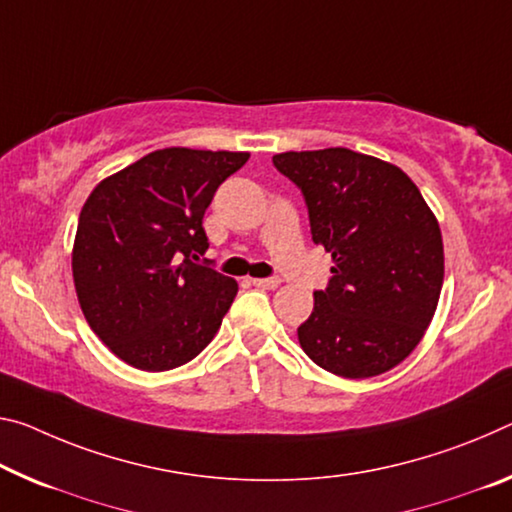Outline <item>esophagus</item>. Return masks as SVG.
Returning <instances> with one entry per match:
<instances>
[{"label":"esophagus","mask_w":512,"mask_h":512,"mask_svg":"<svg viewBox=\"0 0 512 512\" xmlns=\"http://www.w3.org/2000/svg\"><path fill=\"white\" fill-rule=\"evenodd\" d=\"M250 285L259 289H275L280 285V278H250Z\"/></svg>","instance_id":"esophagus-1"}]
</instances>
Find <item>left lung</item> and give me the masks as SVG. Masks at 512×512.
I'll list each match as a JSON object with an SVG mask.
<instances>
[{
	"instance_id": "obj_1",
	"label": "left lung",
	"mask_w": 512,
	"mask_h": 512,
	"mask_svg": "<svg viewBox=\"0 0 512 512\" xmlns=\"http://www.w3.org/2000/svg\"><path fill=\"white\" fill-rule=\"evenodd\" d=\"M273 166L303 193L332 278L314 291L298 342L342 378H371L415 351L444 280L437 218L401 168L348 148L282 152Z\"/></svg>"
}]
</instances>
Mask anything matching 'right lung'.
Masks as SVG:
<instances>
[{
	"mask_svg": "<svg viewBox=\"0 0 512 512\" xmlns=\"http://www.w3.org/2000/svg\"><path fill=\"white\" fill-rule=\"evenodd\" d=\"M248 152L166 148L95 186L79 214L72 278L88 326L143 371L182 367L212 342L237 282L198 262L202 216Z\"/></svg>",
	"mask_w": 512,
	"mask_h": 512,
	"instance_id": "add662e5",
	"label": "right lung"
}]
</instances>
